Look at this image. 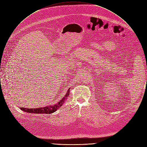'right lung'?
I'll return each instance as SVG.
<instances>
[{
    "label": "right lung",
    "mask_w": 147,
    "mask_h": 147,
    "mask_svg": "<svg viewBox=\"0 0 147 147\" xmlns=\"http://www.w3.org/2000/svg\"><path fill=\"white\" fill-rule=\"evenodd\" d=\"M70 91L69 90L67 91L66 95L64 96L61 100H60L58 103H56L54 105L52 106H48L44 108H35V109H28L24 108H20V109L24 112L28 113H45V114H51L55 112H56L59 108H60L63 103H64L65 100L69 95Z\"/></svg>",
    "instance_id": "1"
}]
</instances>
